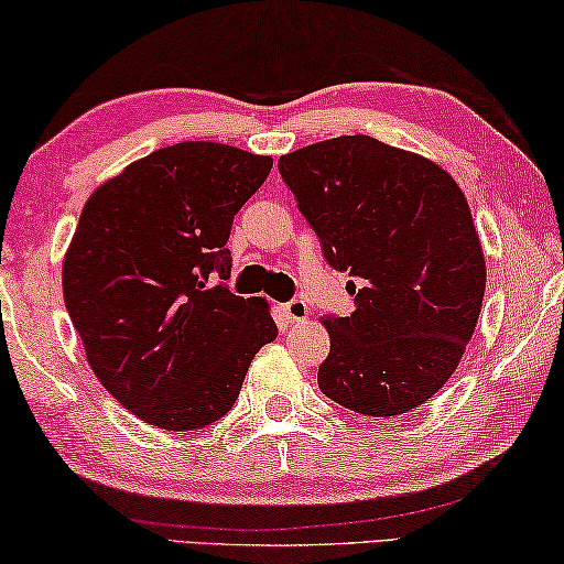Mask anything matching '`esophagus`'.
<instances>
[{"mask_svg":"<svg viewBox=\"0 0 564 564\" xmlns=\"http://www.w3.org/2000/svg\"><path fill=\"white\" fill-rule=\"evenodd\" d=\"M282 312H284V317H288V322H304L310 317V307H307V302H302V300H292V302H284L282 304Z\"/></svg>","mask_w":564,"mask_h":564,"instance_id":"34e87169","label":"esophagus"}]
</instances>
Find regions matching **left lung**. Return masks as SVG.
<instances>
[{"label":"left lung","instance_id":"left-lung-1","mask_svg":"<svg viewBox=\"0 0 564 564\" xmlns=\"http://www.w3.org/2000/svg\"><path fill=\"white\" fill-rule=\"evenodd\" d=\"M282 180L355 276L349 317H322L317 384L365 417L412 412L442 390L477 327L487 267L467 197L427 156L375 137H335L280 156Z\"/></svg>","mask_w":564,"mask_h":564}]
</instances>
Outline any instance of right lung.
<instances>
[{"label":"right lung","mask_w":564,"mask_h":564,"mask_svg":"<svg viewBox=\"0 0 564 564\" xmlns=\"http://www.w3.org/2000/svg\"><path fill=\"white\" fill-rule=\"evenodd\" d=\"M272 156L180 142L91 192L62 262L64 304L91 372L142 422L202 430L232 410L276 337L264 297H237L225 247Z\"/></svg>","instance_id":"add662e5"}]
</instances>
